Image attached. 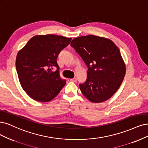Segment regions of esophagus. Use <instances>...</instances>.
I'll use <instances>...</instances> for the list:
<instances>
[{
  "label": "esophagus",
  "instance_id": "obj_1",
  "mask_svg": "<svg viewBox=\"0 0 148 148\" xmlns=\"http://www.w3.org/2000/svg\"><path fill=\"white\" fill-rule=\"evenodd\" d=\"M76 80H77V79H76V78H72V79H70V81H72V82H76Z\"/></svg>",
  "mask_w": 148,
  "mask_h": 148
}]
</instances>
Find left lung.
Segmentation results:
<instances>
[{
    "mask_svg": "<svg viewBox=\"0 0 148 148\" xmlns=\"http://www.w3.org/2000/svg\"><path fill=\"white\" fill-rule=\"evenodd\" d=\"M88 69L87 79L79 88L94 103L111 97L123 83L125 65L121 52L111 40L95 35L74 38L70 43Z\"/></svg>",
    "mask_w": 148,
    "mask_h": 148,
    "instance_id": "obj_1",
    "label": "left lung"
}]
</instances>
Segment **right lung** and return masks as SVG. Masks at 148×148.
Listing matches in <instances>:
<instances>
[{
	"label": "right lung",
	"instance_id": "right-lung-1",
	"mask_svg": "<svg viewBox=\"0 0 148 148\" xmlns=\"http://www.w3.org/2000/svg\"><path fill=\"white\" fill-rule=\"evenodd\" d=\"M72 38L56 35H36L18 52L16 69L22 88L32 99L47 102L56 97L66 83L60 78L57 58ZM56 68L53 72L52 70Z\"/></svg>",
	"mask_w": 148,
	"mask_h": 148
}]
</instances>
